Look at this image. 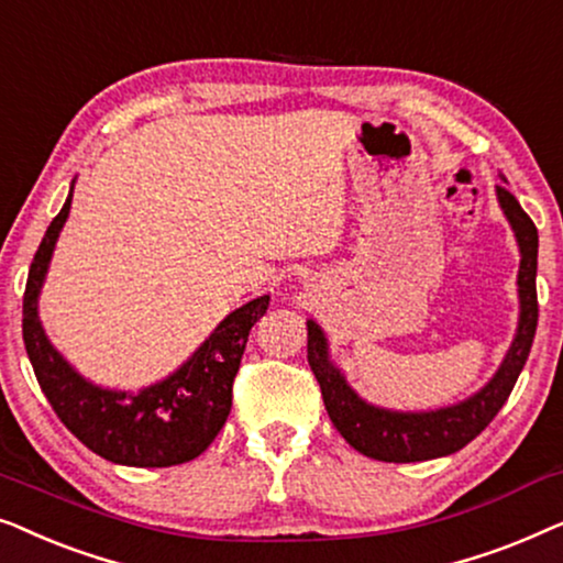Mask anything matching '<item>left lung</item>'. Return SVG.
I'll use <instances>...</instances> for the list:
<instances>
[{
  "label": "left lung",
  "mask_w": 563,
  "mask_h": 563,
  "mask_svg": "<svg viewBox=\"0 0 563 563\" xmlns=\"http://www.w3.org/2000/svg\"><path fill=\"white\" fill-rule=\"evenodd\" d=\"M497 197L522 253L518 274L520 325L495 379L479 395L456 407L420 415L389 412L366 405L364 399L353 395L341 372L328 361V345L322 330L312 320L307 322V361H310L314 379L320 384L322 402H325V410L338 433L364 456L389 461V464H410V461L449 456V453H456L466 443H472L495 420V415L503 410L507 397H510L515 382H518L522 366L528 361L538 328V230L512 191L497 187Z\"/></svg>",
  "instance_id": "1"
}]
</instances>
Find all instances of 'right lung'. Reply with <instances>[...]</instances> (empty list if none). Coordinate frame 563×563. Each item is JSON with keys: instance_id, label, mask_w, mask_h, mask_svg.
Instances as JSON below:
<instances>
[{"instance_id": "add662e5", "label": "right lung", "mask_w": 563, "mask_h": 563, "mask_svg": "<svg viewBox=\"0 0 563 563\" xmlns=\"http://www.w3.org/2000/svg\"><path fill=\"white\" fill-rule=\"evenodd\" d=\"M68 210L71 195L37 245L22 297V341L35 379L60 422L97 456L143 468L187 464L225 426L249 330L264 318L268 297L230 312L202 349L156 387L143 389L141 395L99 389L58 356L37 320V295Z\"/></svg>"}]
</instances>
